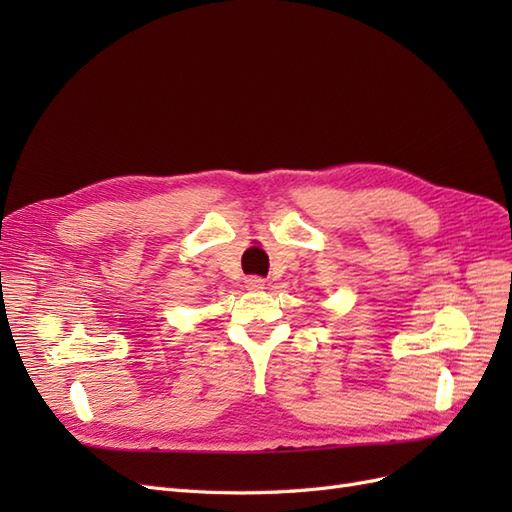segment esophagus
<instances>
[{
	"label": "esophagus",
	"instance_id": "34e87169",
	"mask_svg": "<svg viewBox=\"0 0 512 512\" xmlns=\"http://www.w3.org/2000/svg\"><path fill=\"white\" fill-rule=\"evenodd\" d=\"M245 286H247V290H254V292H258V290H262L265 288V280H262V277H250V280L245 282Z\"/></svg>",
	"mask_w": 512,
	"mask_h": 512
}]
</instances>
